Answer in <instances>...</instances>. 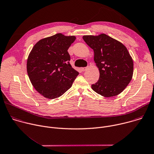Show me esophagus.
<instances>
[{"mask_svg":"<svg viewBox=\"0 0 154 154\" xmlns=\"http://www.w3.org/2000/svg\"><path fill=\"white\" fill-rule=\"evenodd\" d=\"M87 69H88V67H83V68H81V70H82V71H85Z\"/></svg>","mask_w":154,"mask_h":154,"instance_id":"esophagus-1","label":"esophagus"}]
</instances>
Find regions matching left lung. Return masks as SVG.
<instances>
[{
    "label": "left lung",
    "instance_id": "8db88e82",
    "mask_svg": "<svg viewBox=\"0 0 154 154\" xmlns=\"http://www.w3.org/2000/svg\"><path fill=\"white\" fill-rule=\"evenodd\" d=\"M83 38L94 52L100 77L91 85L97 94L106 97L120 94L131 82L134 63L126 46L105 34L84 35Z\"/></svg>",
    "mask_w": 154,
    "mask_h": 154
}]
</instances>
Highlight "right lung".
Listing matches in <instances>:
<instances>
[{"label": "right lung", "mask_w": 154, "mask_h": 154, "mask_svg": "<svg viewBox=\"0 0 154 154\" xmlns=\"http://www.w3.org/2000/svg\"><path fill=\"white\" fill-rule=\"evenodd\" d=\"M75 36L56 34L39 40L27 60V72L35 89L43 97L54 99L62 95L79 74L70 65L68 49Z\"/></svg>", "instance_id": "add662e5"}]
</instances>
